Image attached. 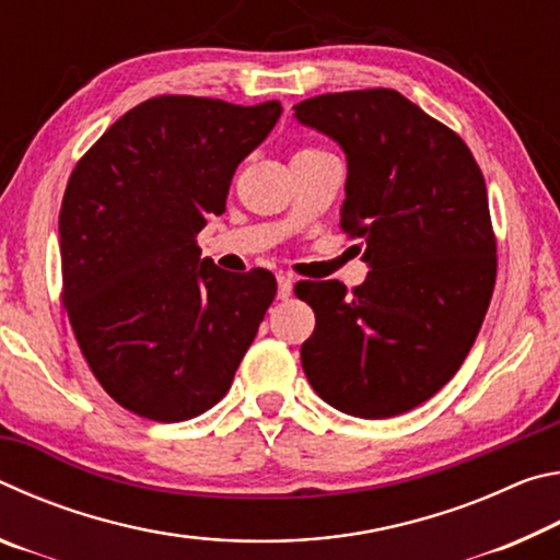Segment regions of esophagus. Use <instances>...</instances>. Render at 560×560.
<instances>
[{"label":"esophagus","mask_w":560,"mask_h":560,"mask_svg":"<svg viewBox=\"0 0 560 560\" xmlns=\"http://www.w3.org/2000/svg\"><path fill=\"white\" fill-rule=\"evenodd\" d=\"M277 283H279V291H277V296L283 301V299H289L291 296V291H293V279L289 277V273H279L277 277Z\"/></svg>","instance_id":"obj_1"}]
</instances>
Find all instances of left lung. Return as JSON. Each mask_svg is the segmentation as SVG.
<instances>
[{"instance_id": "obj_1", "label": "left lung", "mask_w": 560, "mask_h": 560, "mask_svg": "<svg viewBox=\"0 0 560 560\" xmlns=\"http://www.w3.org/2000/svg\"><path fill=\"white\" fill-rule=\"evenodd\" d=\"M293 116L346 153L340 226L371 267L350 293L296 287L316 314L303 373L340 412L402 415L452 381L487 316L497 242L485 175L457 132L393 89L326 93Z\"/></svg>"}]
</instances>
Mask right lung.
Masks as SVG:
<instances>
[{
    "instance_id": "obj_1",
    "label": "right lung",
    "mask_w": 560,
    "mask_h": 560,
    "mask_svg": "<svg viewBox=\"0 0 560 560\" xmlns=\"http://www.w3.org/2000/svg\"><path fill=\"white\" fill-rule=\"evenodd\" d=\"M279 116V101L158 96L73 167L59 214L63 306L93 375L126 410L179 422L230 390L277 279L214 267L197 234Z\"/></svg>"
}]
</instances>
